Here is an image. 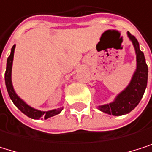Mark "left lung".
I'll return each instance as SVG.
<instances>
[{
    "instance_id": "8db88e82",
    "label": "left lung",
    "mask_w": 152,
    "mask_h": 152,
    "mask_svg": "<svg viewBox=\"0 0 152 152\" xmlns=\"http://www.w3.org/2000/svg\"><path fill=\"white\" fill-rule=\"evenodd\" d=\"M127 36L134 47L136 69L127 87L117 94L114 100L110 103L97 106L98 110L113 116H121L131 112L140 102L147 87L148 66L144 53L140 50V44L136 38L129 31L127 32Z\"/></svg>"
}]
</instances>
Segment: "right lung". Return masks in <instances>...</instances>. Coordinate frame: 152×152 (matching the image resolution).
I'll return each instance as SVG.
<instances>
[{
    "label": "right lung",
    "mask_w": 152,
    "mask_h": 152,
    "mask_svg": "<svg viewBox=\"0 0 152 152\" xmlns=\"http://www.w3.org/2000/svg\"><path fill=\"white\" fill-rule=\"evenodd\" d=\"M16 44H14L11 50V54L7 59V64H6V72H5V84L7 88V91L9 93V96L11 98V100L14 103V105L29 118H31L33 120H47L50 117H53L59 113L61 112L63 110L62 108H58V109H53V110H40L32 108L30 106L27 102H25L21 98L18 96L16 93L13 85H12V61H13V56H14V50H15Z\"/></svg>",
    "instance_id": "obj_1"
}]
</instances>
